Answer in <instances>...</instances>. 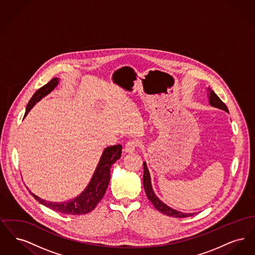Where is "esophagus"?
Instances as JSON below:
<instances>
[{
  "mask_svg": "<svg viewBox=\"0 0 255 255\" xmlns=\"http://www.w3.org/2000/svg\"><path fill=\"white\" fill-rule=\"evenodd\" d=\"M138 145H139V143H138V141H137L136 139H130V140H128L127 143L125 144L124 150H125L126 153H131V152L134 151V149H135L136 147H138Z\"/></svg>",
  "mask_w": 255,
  "mask_h": 255,
  "instance_id": "34e87169",
  "label": "esophagus"
}]
</instances>
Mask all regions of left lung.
I'll list each match as a JSON object with an SVG mask.
<instances>
[{"label":"left lung","instance_id":"8db88e82","mask_svg":"<svg viewBox=\"0 0 255 255\" xmlns=\"http://www.w3.org/2000/svg\"><path fill=\"white\" fill-rule=\"evenodd\" d=\"M207 91H208V96H209L208 97H209V103L211 106L216 107L219 109L225 110L226 112H229L226 104L219 98L218 96L210 88H207ZM143 187H144L147 198L150 200V202L153 204V206H155V208L158 209L159 212H161L167 216H172V217H176V218H184V217H190V216L194 215L195 213H182L180 211H177L169 206L164 205L161 201H159V199L155 195L153 189H152L150 175H149V171L146 166L145 162L143 163Z\"/></svg>","mask_w":255,"mask_h":255}]
</instances>
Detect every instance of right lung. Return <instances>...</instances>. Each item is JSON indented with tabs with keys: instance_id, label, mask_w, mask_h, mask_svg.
I'll use <instances>...</instances> for the list:
<instances>
[{
	"instance_id": "obj_1",
	"label": "right lung",
	"mask_w": 255,
	"mask_h": 255,
	"mask_svg": "<svg viewBox=\"0 0 255 255\" xmlns=\"http://www.w3.org/2000/svg\"><path fill=\"white\" fill-rule=\"evenodd\" d=\"M57 84H58V79L52 78L46 85L38 89L35 94L30 98L26 106L24 117L34 106L37 101H39L42 97L47 96ZM122 146L121 144L110 146L108 148H106L102 154V157L100 158V161L97 165V170L93 176V179L89 183L85 191L71 202L51 203V202L42 200L41 198L33 194L32 192H30V194L32 195L34 199H36L40 204L49 207L56 212L69 214V215L87 214L92 210H94L97 206V204L104 197L109 184L110 177H111L110 169L112 165L122 157Z\"/></svg>"
}]
</instances>
